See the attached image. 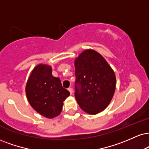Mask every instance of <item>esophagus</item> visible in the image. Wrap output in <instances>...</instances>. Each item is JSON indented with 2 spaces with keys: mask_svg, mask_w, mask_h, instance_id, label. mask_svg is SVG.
Instances as JSON below:
<instances>
[{
  "mask_svg": "<svg viewBox=\"0 0 149 149\" xmlns=\"http://www.w3.org/2000/svg\"><path fill=\"white\" fill-rule=\"evenodd\" d=\"M68 90H69V92H70V94H73V89L72 88H69V89H68Z\"/></svg>",
  "mask_w": 149,
  "mask_h": 149,
  "instance_id": "1",
  "label": "esophagus"
}]
</instances>
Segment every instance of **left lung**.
Instances as JSON below:
<instances>
[{
    "instance_id": "8db88e82",
    "label": "left lung",
    "mask_w": 149,
    "mask_h": 149,
    "mask_svg": "<svg viewBox=\"0 0 149 149\" xmlns=\"http://www.w3.org/2000/svg\"><path fill=\"white\" fill-rule=\"evenodd\" d=\"M75 96L84 112L94 115L105 110L113 98L116 76L105 58L93 49H86L74 61Z\"/></svg>"
}]
</instances>
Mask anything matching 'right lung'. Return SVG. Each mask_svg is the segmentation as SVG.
<instances>
[{"label":"right lung","instance_id":"right-lung-1","mask_svg":"<svg viewBox=\"0 0 149 149\" xmlns=\"http://www.w3.org/2000/svg\"><path fill=\"white\" fill-rule=\"evenodd\" d=\"M30 105L41 115L53 119L61 113L63 102L70 95L60 79L53 76L51 66L39 64L30 73L26 86Z\"/></svg>","mask_w":149,"mask_h":149}]
</instances>
